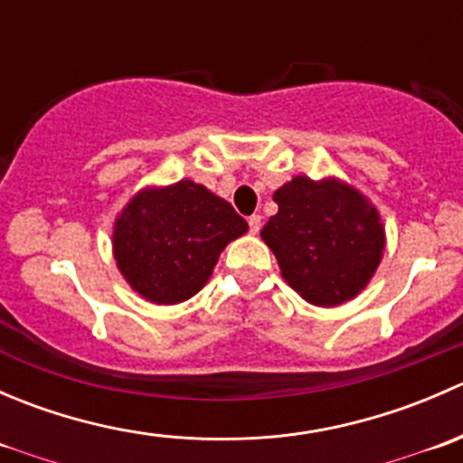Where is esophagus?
Masks as SVG:
<instances>
[{
	"instance_id": "obj_1",
	"label": "esophagus",
	"mask_w": 463,
	"mask_h": 463,
	"mask_svg": "<svg viewBox=\"0 0 463 463\" xmlns=\"http://www.w3.org/2000/svg\"><path fill=\"white\" fill-rule=\"evenodd\" d=\"M249 228H250V232H253V235H258L260 228H261V217H260V214H250V217H249Z\"/></svg>"
}]
</instances>
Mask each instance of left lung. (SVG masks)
I'll return each mask as SVG.
<instances>
[{"label": "left lung", "instance_id": "obj_1", "mask_svg": "<svg viewBox=\"0 0 463 463\" xmlns=\"http://www.w3.org/2000/svg\"><path fill=\"white\" fill-rule=\"evenodd\" d=\"M278 214L261 228L284 282L309 305L340 307L374 278L385 226L370 197L338 176L305 175L275 190Z\"/></svg>", "mask_w": 463, "mask_h": 463}]
</instances>
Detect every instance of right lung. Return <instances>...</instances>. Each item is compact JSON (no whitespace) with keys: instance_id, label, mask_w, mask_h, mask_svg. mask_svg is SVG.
I'll return each instance as SVG.
<instances>
[{"instance_id":"obj_1","label":"right lung","mask_w":463,"mask_h":463,"mask_svg":"<svg viewBox=\"0 0 463 463\" xmlns=\"http://www.w3.org/2000/svg\"><path fill=\"white\" fill-rule=\"evenodd\" d=\"M246 231L226 199L181 179L132 194L111 226V253L143 300L179 305L202 291L222 250Z\"/></svg>"}]
</instances>
